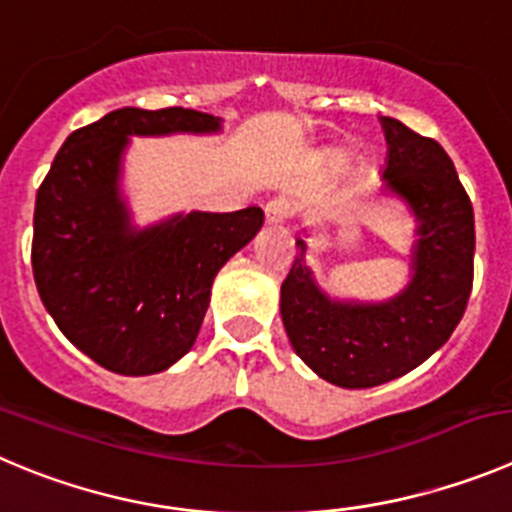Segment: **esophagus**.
<instances>
[{
    "instance_id": "34e87169",
    "label": "esophagus",
    "mask_w": 512,
    "mask_h": 512,
    "mask_svg": "<svg viewBox=\"0 0 512 512\" xmlns=\"http://www.w3.org/2000/svg\"><path fill=\"white\" fill-rule=\"evenodd\" d=\"M293 214V204L285 197H275L265 204V219L270 224H280Z\"/></svg>"
}]
</instances>
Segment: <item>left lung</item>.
I'll return each mask as SVG.
<instances>
[{
  "label": "left lung",
  "mask_w": 512,
  "mask_h": 512,
  "mask_svg": "<svg viewBox=\"0 0 512 512\" xmlns=\"http://www.w3.org/2000/svg\"><path fill=\"white\" fill-rule=\"evenodd\" d=\"M384 191L417 219L412 280L384 303L336 300L305 265L303 237L280 288V315L295 353L331 384L369 389L409 374L447 343L472 290L475 214L455 164L434 138L396 118H381Z\"/></svg>",
  "instance_id": "obj_1"
}]
</instances>
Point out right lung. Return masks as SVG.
Instances as JSON below:
<instances>
[{
    "mask_svg": "<svg viewBox=\"0 0 512 512\" xmlns=\"http://www.w3.org/2000/svg\"><path fill=\"white\" fill-rule=\"evenodd\" d=\"M191 108H118L70 133L37 189L32 272L65 338L113 374L166 371L194 346L224 262L260 232V207L133 227L121 197L131 136L219 133Z\"/></svg>",
    "mask_w": 512,
    "mask_h": 512,
    "instance_id": "1",
    "label": "right lung"
}]
</instances>
